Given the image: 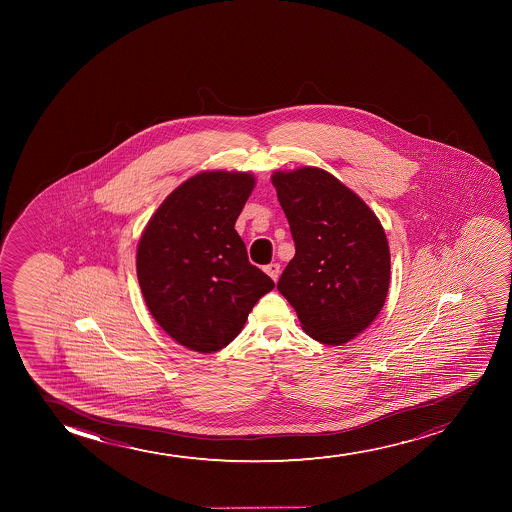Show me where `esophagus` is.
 I'll return each instance as SVG.
<instances>
[{
    "mask_svg": "<svg viewBox=\"0 0 512 512\" xmlns=\"http://www.w3.org/2000/svg\"><path fill=\"white\" fill-rule=\"evenodd\" d=\"M266 275L273 280V282H277L278 277H280V265L278 263H271V265L265 266Z\"/></svg>",
    "mask_w": 512,
    "mask_h": 512,
    "instance_id": "obj_1",
    "label": "esophagus"
}]
</instances>
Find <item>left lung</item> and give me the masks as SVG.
I'll return each instance as SVG.
<instances>
[{
	"label": "left lung",
	"instance_id": "1",
	"mask_svg": "<svg viewBox=\"0 0 512 512\" xmlns=\"http://www.w3.org/2000/svg\"><path fill=\"white\" fill-rule=\"evenodd\" d=\"M271 184L294 237L278 280L307 335L343 345L371 326L389 290L386 232L369 205L319 167L275 171Z\"/></svg>",
	"mask_w": 512,
	"mask_h": 512
}]
</instances>
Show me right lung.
<instances>
[{"instance_id": "obj_1", "label": "right lung", "mask_w": 512, "mask_h": 512, "mask_svg": "<svg viewBox=\"0 0 512 512\" xmlns=\"http://www.w3.org/2000/svg\"><path fill=\"white\" fill-rule=\"evenodd\" d=\"M254 186L251 172H198L162 201L141 232V295L160 328L193 352L227 347L275 287L249 263L234 229Z\"/></svg>"}]
</instances>
